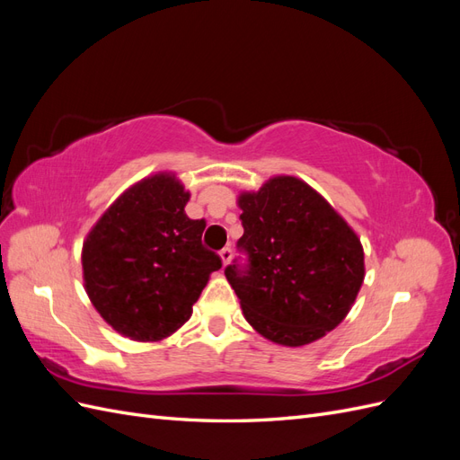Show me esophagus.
I'll use <instances>...</instances> for the list:
<instances>
[{
  "instance_id": "34e87169",
  "label": "esophagus",
  "mask_w": 460,
  "mask_h": 460,
  "mask_svg": "<svg viewBox=\"0 0 460 460\" xmlns=\"http://www.w3.org/2000/svg\"><path fill=\"white\" fill-rule=\"evenodd\" d=\"M220 259H222V264H225V267H226V264H228L230 259H232V249H230V247L222 249V252H220Z\"/></svg>"
}]
</instances>
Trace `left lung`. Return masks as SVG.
<instances>
[{
    "mask_svg": "<svg viewBox=\"0 0 460 460\" xmlns=\"http://www.w3.org/2000/svg\"><path fill=\"white\" fill-rule=\"evenodd\" d=\"M247 264L225 269L243 316L262 338L301 347L324 338L351 311L365 280L358 235L318 191L274 176L238 198Z\"/></svg>",
    "mask_w": 460,
    "mask_h": 460,
    "instance_id": "left-lung-1",
    "label": "left lung"
}]
</instances>
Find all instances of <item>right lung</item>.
<instances>
[{
    "label": "right lung",
    "mask_w": 460,
    "mask_h": 460,
    "mask_svg": "<svg viewBox=\"0 0 460 460\" xmlns=\"http://www.w3.org/2000/svg\"><path fill=\"white\" fill-rule=\"evenodd\" d=\"M190 191L171 172L147 176L111 205L82 247L86 294L109 326L136 341L169 338L191 316L211 272L205 220L184 207Z\"/></svg>",
    "instance_id": "1"
}]
</instances>
